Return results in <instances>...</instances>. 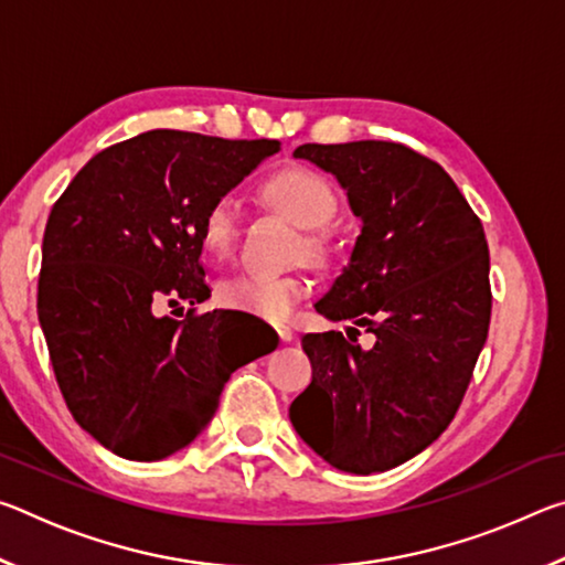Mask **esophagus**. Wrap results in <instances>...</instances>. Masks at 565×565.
I'll list each match as a JSON object with an SVG mask.
<instances>
[{"mask_svg":"<svg viewBox=\"0 0 565 565\" xmlns=\"http://www.w3.org/2000/svg\"><path fill=\"white\" fill-rule=\"evenodd\" d=\"M276 333H279L281 341H291L294 339V331L289 327H276Z\"/></svg>","mask_w":565,"mask_h":565,"instance_id":"esophagus-1","label":"esophagus"}]
</instances>
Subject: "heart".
I'll return each mask as SVG.
<instances>
[{"label":"heart","instance_id":"1","mask_svg":"<svg viewBox=\"0 0 565 565\" xmlns=\"http://www.w3.org/2000/svg\"><path fill=\"white\" fill-rule=\"evenodd\" d=\"M264 196L289 214L296 224L303 228L327 226L339 209L337 191L329 184V179L309 167H286L266 181ZM244 212L238 196L232 191L218 194L206 206L202 216V244L214 259H226L234 254L242 236ZM306 254L319 259L327 254V242L319 232L306 234ZM311 291L309 279L299 274H254L236 271L216 286V301L224 309L252 313L266 321H284L291 317V311L299 306Z\"/></svg>","mask_w":565,"mask_h":565}]
</instances>
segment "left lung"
I'll use <instances>...</instances> for the list:
<instances>
[{
  "label": "left lung",
  "mask_w": 565,
  "mask_h": 565,
  "mask_svg": "<svg viewBox=\"0 0 565 565\" xmlns=\"http://www.w3.org/2000/svg\"><path fill=\"white\" fill-rule=\"evenodd\" d=\"M347 189L361 234L317 311L353 321L306 333L311 384L289 418L339 471H388L434 444L471 384L491 323L489 244L441 164L398 141L301 145ZM377 343L361 350L358 327Z\"/></svg>",
  "instance_id": "1"
}]
</instances>
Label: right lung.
<instances>
[{
	"label": "right lung",
	"mask_w": 565,
	"mask_h": 565,
	"mask_svg": "<svg viewBox=\"0 0 565 565\" xmlns=\"http://www.w3.org/2000/svg\"><path fill=\"white\" fill-rule=\"evenodd\" d=\"M279 149L276 139L145 131L94 154L54 202L36 313L66 408L117 456L177 454L212 420L228 376L276 349H238L218 309L181 321L159 309L212 296L206 206Z\"/></svg>",
	"instance_id": "1"
}]
</instances>
